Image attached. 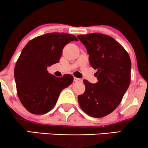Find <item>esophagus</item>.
I'll list each match as a JSON object with an SVG mask.
<instances>
[{"label":"esophagus","mask_w":148,"mask_h":148,"mask_svg":"<svg viewBox=\"0 0 148 148\" xmlns=\"http://www.w3.org/2000/svg\"><path fill=\"white\" fill-rule=\"evenodd\" d=\"M74 81L75 82H80L82 81V79H79V78H77V77H74Z\"/></svg>","instance_id":"esophagus-1"}]
</instances>
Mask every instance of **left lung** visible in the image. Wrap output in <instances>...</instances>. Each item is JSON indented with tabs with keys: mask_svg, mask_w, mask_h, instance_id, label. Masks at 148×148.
<instances>
[{
	"mask_svg": "<svg viewBox=\"0 0 148 148\" xmlns=\"http://www.w3.org/2000/svg\"><path fill=\"white\" fill-rule=\"evenodd\" d=\"M77 37L86 47L91 66L98 70L97 83L84 80L86 90L78 96L79 106L91 117H104L117 108L130 85V57L108 35L91 33Z\"/></svg>",
	"mask_w": 148,
	"mask_h": 148,
	"instance_id": "8db88e82",
	"label": "left lung"
}]
</instances>
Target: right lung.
<instances>
[{"instance_id":"add662e5","label":"right lung","mask_w":148,"mask_h":148,"mask_svg":"<svg viewBox=\"0 0 148 148\" xmlns=\"http://www.w3.org/2000/svg\"><path fill=\"white\" fill-rule=\"evenodd\" d=\"M74 35L51 32L29 41L23 48L14 69L17 93L23 106L33 114H45L55 106L64 88L74 77H57L48 73L47 66L59 62L63 48Z\"/></svg>"}]
</instances>
